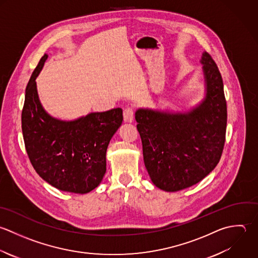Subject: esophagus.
<instances>
[{"mask_svg":"<svg viewBox=\"0 0 258 258\" xmlns=\"http://www.w3.org/2000/svg\"><path fill=\"white\" fill-rule=\"evenodd\" d=\"M123 120L125 122H133V120H134V109L132 107H125L123 109Z\"/></svg>","mask_w":258,"mask_h":258,"instance_id":"obj_1","label":"esophagus"}]
</instances>
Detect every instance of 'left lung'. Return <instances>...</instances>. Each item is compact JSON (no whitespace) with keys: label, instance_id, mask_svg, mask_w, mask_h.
<instances>
[{"label":"left lung","instance_id":"1","mask_svg":"<svg viewBox=\"0 0 258 258\" xmlns=\"http://www.w3.org/2000/svg\"><path fill=\"white\" fill-rule=\"evenodd\" d=\"M201 63L207 93L198 107L187 113L136 112L147 171L153 183L168 192L203 180L217 166L224 149L227 105L223 80L209 53L203 54Z\"/></svg>","mask_w":258,"mask_h":258}]
</instances>
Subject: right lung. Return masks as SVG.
Segmentation results:
<instances>
[{
	"instance_id": "add662e5",
	"label": "right lung",
	"mask_w": 258,
	"mask_h": 258,
	"mask_svg": "<svg viewBox=\"0 0 258 258\" xmlns=\"http://www.w3.org/2000/svg\"><path fill=\"white\" fill-rule=\"evenodd\" d=\"M47 57L40 59L26 87L22 110L25 148L44 181L61 191L85 194L105 174L106 150L122 122V110L93 112L73 121L51 117L41 106L35 82Z\"/></svg>"
}]
</instances>
